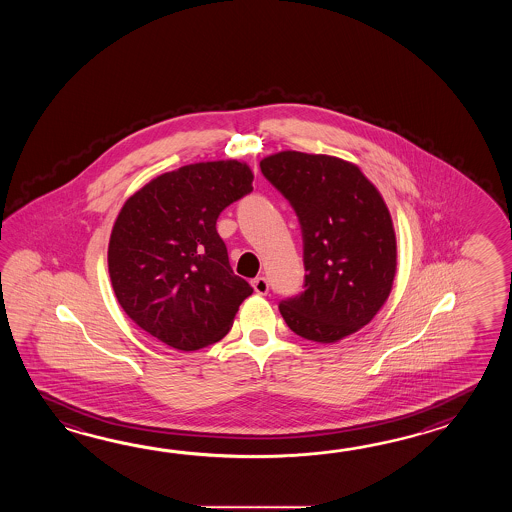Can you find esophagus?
Instances as JSON below:
<instances>
[{
	"label": "esophagus",
	"mask_w": 512,
	"mask_h": 512,
	"mask_svg": "<svg viewBox=\"0 0 512 512\" xmlns=\"http://www.w3.org/2000/svg\"><path fill=\"white\" fill-rule=\"evenodd\" d=\"M252 287H254V291L256 293L261 294H267L269 293V282H267V278H263V276H258V278H254L252 280Z\"/></svg>",
	"instance_id": "34e87169"
}]
</instances>
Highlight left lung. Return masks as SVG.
<instances>
[{"label":"left lung","mask_w":512,"mask_h":512,"mask_svg":"<svg viewBox=\"0 0 512 512\" xmlns=\"http://www.w3.org/2000/svg\"><path fill=\"white\" fill-rule=\"evenodd\" d=\"M261 174L294 208L304 240V291L280 302L285 324L313 342H337L370 324L392 291L397 241L379 190L359 166L287 150Z\"/></svg>","instance_id":"left-lung-1"}]
</instances>
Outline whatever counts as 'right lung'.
Returning a JSON list of instances; mask_svg holds the SVG:
<instances>
[{
  "label": "right lung",
  "instance_id": "obj_1",
  "mask_svg": "<svg viewBox=\"0 0 512 512\" xmlns=\"http://www.w3.org/2000/svg\"><path fill=\"white\" fill-rule=\"evenodd\" d=\"M240 161L183 166L159 175L120 208L108 247L120 307L170 348L196 351L229 333L252 287L232 272L216 221L252 192Z\"/></svg>",
  "mask_w": 512,
  "mask_h": 512
}]
</instances>
